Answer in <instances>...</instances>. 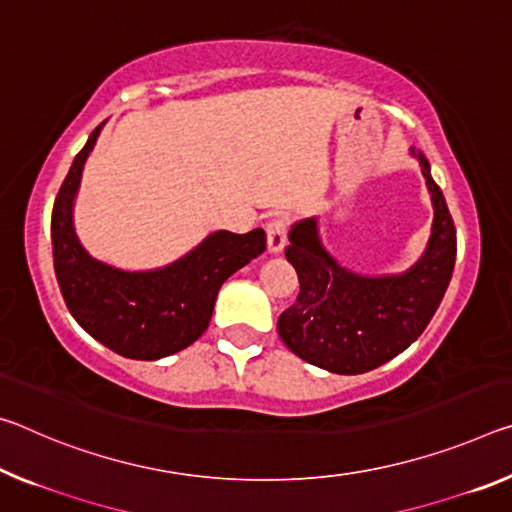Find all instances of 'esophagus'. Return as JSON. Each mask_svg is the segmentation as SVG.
Here are the masks:
<instances>
[{"label": "esophagus", "instance_id": "obj_1", "mask_svg": "<svg viewBox=\"0 0 512 512\" xmlns=\"http://www.w3.org/2000/svg\"><path fill=\"white\" fill-rule=\"evenodd\" d=\"M287 234H289V221L287 218H273V221L266 225V239H269V250L271 253H280L287 243Z\"/></svg>", "mask_w": 512, "mask_h": 512}]
</instances>
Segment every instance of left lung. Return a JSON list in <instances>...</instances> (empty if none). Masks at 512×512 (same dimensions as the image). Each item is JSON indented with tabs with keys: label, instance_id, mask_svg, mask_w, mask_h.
Masks as SVG:
<instances>
[{
	"label": "left lung",
	"instance_id": "obj_1",
	"mask_svg": "<svg viewBox=\"0 0 512 512\" xmlns=\"http://www.w3.org/2000/svg\"><path fill=\"white\" fill-rule=\"evenodd\" d=\"M435 205L426 255L408 273L362 278L339 266L316 237V221L291 227L285 255L298 273L296 303L278 319L282 342L298 358L332 373H364L403 353L440 307L456 264V225L428 159L415 152Z\"/></svg>",
	"mask_w": 512,
	"mask_h": 512
}]
</instances>
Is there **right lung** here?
<instances>
[{
	"label": "right lung",
	"instance_id": "add662e5",
	"mask_svg": "<svg viewBox=\"0 0 512 512\" xmlns=\"http://www.w3.org/2000/svg\"><path fill=\"white\" fill-rule=\"evenodd\" d=\"M97 125L72 161L52 209L54 273L70 314L97 342L132 360H159L207 330L223 282L266 250L264 230L214 232L166 269L125 273L97 262L72 230V200Z\"/></svg>",
	"mask_w": 512,
	"mask_h": 512
}]
</instances>
